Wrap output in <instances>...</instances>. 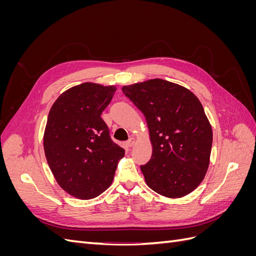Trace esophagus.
<instances>
[{
    "label": "esophagus",
    "instance_id": "esophagus-1",
    "mask_svg": "<svg viewBox=\"0 0 256 256\" xmlns=\"http://www.w3.org/2000/svg\"><path fill=\"white\" fill-rule=\"evenodd\" d=\"M134 138H129V140L127 141V143H126V145H127V147H132L134 145Z\"/></svg>",
    "mask_w": 256,
    "mask_h": 256
}]
</instances>
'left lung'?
Returning <instances> with one entry per match:
<instances>
[{
	"instance_id": "obj_1",
	"label": "left lung",
	"mask_w": 256,
	"mask_h": 256,
	"mask_svg": "<svg viewBox=\"0 0 256 256\" xmlns=\"http://www.w3.org/2000/svg\"><path fill=\"white\" fill-rule=\"evenodd\" d=\"M150 129L152 154L141 166L147 186L176 198L189 194L204 180L209 166L212 130L198 97L162 79L122 86Z\"/></svg>"
}]
</instances>
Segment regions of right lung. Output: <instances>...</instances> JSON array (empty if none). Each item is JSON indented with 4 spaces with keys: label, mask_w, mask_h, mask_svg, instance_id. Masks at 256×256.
<instances>
[{
    "label": "right lung",
    "mask_w": 256,
    "mask_h": 256,
    "mask_svg": "<svg viewBox=\"0 0 256 256\" xmlns=\"http://www.w3.org/2000/svg\"><path fill=\"white\" fill-rule=\"evenodd\" d=\"M116 88L85 82L64 92L53 104L44 148L53 176L69 194L90 200L112 184L125 150L112 141L102 113Z\"/></svg>",
    "instance_id": "right-lung-1"
}]
</instances>
